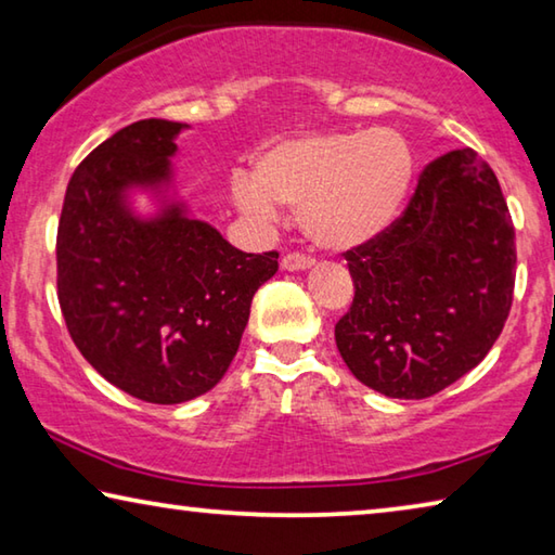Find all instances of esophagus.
<instances>
[{"instance_id": "obj_1", "label": "esophagus", "mask_w": 555, "mask_h": 555, "mask_svg": "<svg viewBox=\"0 0 555 555\" xmlns=\"http://www.w3.org/2000/svg\"><path fill=\"white\" fill-rule=\"evenodd\" d=\"M313 264H315V259L308 255H300V251H288V255L281 259V269H286V271H300V269H308Z\"/></svg>"}]
</instances>
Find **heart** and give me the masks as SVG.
Segmentation results:
<instances>
[{
  "instance_id": "heart-1",
  "label": "heart",
  "mask_w": 555,
  "mask_h": 555,
  "mask_svg": "<svg viewBox=\"0 0 555 555\" xmlns=\"http://www.w3.org/2000/svg\"><path fill=\"white\" fill-rule=\"evenodd\" d=\"M413 178V154L397 129L323 131L286 139L234 181V203L255 220L274 205L298 208L300 228L327 249L367 242L397 218Z\"/></svg>"
}]
</instances>
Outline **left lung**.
<instances>
[{
  "mask_svg": "<svg viewBox=\"0 0 555 555\" xmlns=\"http://www.w3.org/2000/svg\"><path fill=\"white\" fill-rule=\"evenodd\" d=\"M354 298L335 343L364 387L426 399L477 367L509 318L516 244L490 164L430 162L397 220L343 251Z\"/></svg>",
  "mask_w": 555,
  "mask_h": 555,
  "instance_id": "left-lung-1",
  "label": "left lung"
}]
</instances>
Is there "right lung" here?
Returning a JSON list of instances; mask_svg holds the SVG:
<instances>
[{
  "mask_svg": "<svg viewBox=\"0 0 555 555\" xmlns=\"http://www.w3.org/2000/svg\"><path fill=\"white\" fill-rule=\"evenodd\" d=\"M183 127L142 119L92 149L65 188L55 237L59 304L75 347L149 403L191 401L222 379L251 298L279 269V251H240L181 205L152 220L131 215L125 191L171 181Z\"/></svg>",
  "mask_w": 555,
  "mask_h": 555,
  "instance_id": "1",
  "label": "right lung"
}]
</instances>
